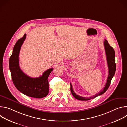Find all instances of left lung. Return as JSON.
Segmentation results:
<instances>
[{
	"label": "left lung",
	"instance_id": "1",
	"mask_svg": "<svg viewBox=\"0 0 127 127\" xmlns=\"http://www.w3.org/2000/svg\"><path fill=\"white\" fill-rule=\"evenodd\" d=\"M104 46L107 63L108 68V75L107 78L106 83L105 85V87L103 88V89L101 90V92L96 94V95H95L93 96V97L92 96L88 98V97H82L76 95L74 92V90H73V88H72V84L70 83V85H71L70 90H71V93L72 95H73V96L76 99L80 100H88L90 99H92L93 98H94L98 96H99L102 95L103 93H104L106 91L108 88L109 87L112 79L113 78L114 75H115L116 69V65L115 61V52L113 47H112L110 45V44H108V42L106 40H104Z\"/></svg>",
	"mask_w": 127,
	"mask_h": 127
}]
</instances>
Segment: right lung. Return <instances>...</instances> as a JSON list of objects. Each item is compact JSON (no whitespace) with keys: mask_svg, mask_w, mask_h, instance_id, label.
I'll return each mask as SVG.
<instances>
[{"mask_svg":"<svg viewBox=\"0 0 127 127\" xmlns=\"http://www.w3.org/2000/svg\"><path fill=\"white\" fill-rule=\"evenodd\" d=\"M26 38V34L17 41L11 56L9 58V66L12 80L16 88L28 96L41 98L46 97L49 93L48 77L53 68L44 72L42 76L32 78L25 74L20 69L19 56L22 45Z\"/></svg>","mask_w":127,"mask_h":127,"instance_id":"1","label":"right lung"}]
</instances>
